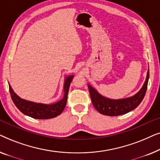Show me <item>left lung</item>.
Returning <instances> with one entry per match:
<instances>
[{
  "label": "left lung",
  "instance_id": "obj_1",
  "mask_svg": "<svg viewBox=\"0 0 160 160\" xmlns=\"http://www.w3.org/2000/svg\"><path fill=\"white\" fill-rule=\"evenodd\" d=\"M149 71L148 70L146 81L143 87L138 92L132 97L123 99H110L106 98L98 92L95 88L88 84L92 102L94 107L98 112L106 116H119L134 110L138 106L145 96L147 89Z\"/></svg>",
  "mask_w": 160,
  "mask_h": 160
}]
</instances>
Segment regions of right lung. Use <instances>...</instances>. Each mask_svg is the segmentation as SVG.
Returning <instances> with one entry per match:
<instances>
[{
    "label": "right lung",
    "instance_id": "add662e5",
    "mask_svg": "<svg viewBox=\"0 0 160 160\" xmlns=\"http://www.w3.org/2000/svg\"><path fill=\"white\" fill-rule=\"evenodd\" d=\"M73 76V75H71L65 77L64 86H63L64 96L60 100L54 102V103H38V102L28 101V100L22 99L14 92L11 85L8 84L11 98H12L13 102L17 106V108L25 115L38 119H48L54 118L62 112L65 106H66L70 84H71Z\"/></svg>",
    "mask_w": 160,
    "mask_h": 160
}]
</instances>
